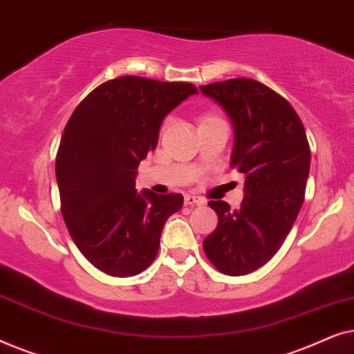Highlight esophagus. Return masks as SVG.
Returning <instances> with one entry per match:
<instances>
[{
  "mask_svg": "<svg viewBox=\"0 0 354 354\" xmlns=\"http://www.w3.org/2000/svg\"><path fill=\"white\" fill-rule=\"evenodd\" d=\"M183 201H185L187 206L205 205V200H203V198H200V196H195V195H185V196H183Z\"/></svg>",
  "mask_w": 354,
  "mask_h": 354,
  "instance_id": "obj_1",
  "label": "esophagus"
}]
</instances>
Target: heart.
I'll list each match as a JSON object with an SVG mask.
<instances>
[{"mask_svg":"<svg viewBox=\"0 0 354 354\" xmlns=\"http://www.w3.org/2000/svg\"><path fill=\"white\" fill-rule=\"evenodd\" d=\"M219 118H217L216 114H212V113H206V114H203L201 118H200V125H203V124H207V122H212V120H217Z\"/></svg>","mask_w":354,"mask_h":354,"instance_id":"heart-1","label":"heart"}]
</instances>
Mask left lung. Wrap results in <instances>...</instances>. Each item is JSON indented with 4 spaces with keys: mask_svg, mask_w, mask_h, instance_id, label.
Instances as JSON below:
<instances>
[{
    "mask_svg": "<svg viewBox=\"0 0 354 354\" xmlns=\"http://www.w3.org/2000/svg\"><path fill=\"white\" fill-rule=\"evenodd\" d=\"M200 90L230 118V167L245 174L239 209L207 203L219 222L203 241L216 269L236 277L263 268L287 239L304 201L311 151L297 111L261 82L230 79Z\"/></svg>",
    "mask_w": 354,
    "mask_h": 354,
    "instance_id": "8db88e82",
    "label": "left lung"
}]
</instances>
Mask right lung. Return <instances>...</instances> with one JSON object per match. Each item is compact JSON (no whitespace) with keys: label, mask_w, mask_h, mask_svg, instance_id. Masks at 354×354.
<instances>
[{"label":"right lung","mask_w":354,"mask_h":354,"mask_svg":"<svg viewBox=\"0 0 354 354\" xmlns=\"http://www.w3.org/2000/svg\"><path fill=\"white\" fill-rule=\"evenodd\" d=\"M195 93L187 82L124 75L96 86L67 120L56 154L61 212L101 272L130 277L156 258L162 227L183 196L138 193L137 169L156 148L162 119Z\"/></svg>","instance_id":"add662e5"}]
</instances>
